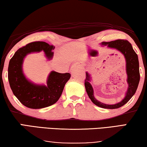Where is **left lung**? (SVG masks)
Returning <instances> with one entry per match:
<instances>
[{"label":"left lung","instance_id":"left-lung-1","mask_svg":"<svg viewBox=\"0 0 147 147\" xmlns=\"http://www.w3.org/2000/svg\"><path fill=\"white\" fill-rule=\"evenodd\" d=\"M102 45L115 49L123 55L126 62V73H127L128 88L125 96L121 102L115 105H107L97 100L94 96L93 88L91 83V78L88 72H86V79L85 80V87L89 98L97 107L107 109H116L125 105L137 91L140 80L139 64L138 56L133 49L131 45L127 40L118 39L110 42H102Z\"/></svg>","mask_w":147,"mask_h":147}]
</instances>
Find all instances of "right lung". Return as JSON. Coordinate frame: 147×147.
<instances>
[{"label": "right lung", "instance_id": "obj_1", "mask_svg": "<svg viewBox=\"0 0 147 147\" xmlns=\"http://www.w3.org/2000/svg\"><path fill=\"white\" fill-rule=\"evenodd\" d=\"M55 47L43 41L30 42L16 52L9 62L8 78L13 94L25 107L39 109L50 107L60 98L65 84L69 80V73L52 71L47 85H37L29 81L23 73L22 65L26 56L31 53L42 51L49 59L53 56Z\"/></svg>", "mask_w": 147, "mask_h": 147}]
</instances>
